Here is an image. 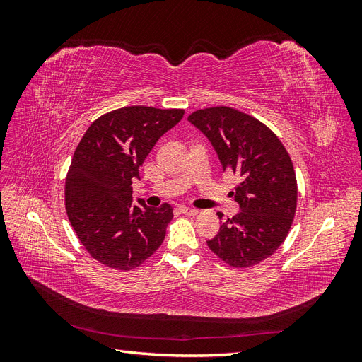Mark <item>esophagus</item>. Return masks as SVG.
<instances>
[{
	"label": "esophagus",
	"instance_id": "1",
	"mask_svg": "<svg viewBox=\"0 0 362 362\" xmlns=\"http://www.w3.org/2000/svg\"><path fill=\"white\" fill-rule=\"evenodd\" d=\"M178 210H180L181 213H184V214H189V216H194V214H198V210H196V208H192V206H185V205H180Z\"/></svg>",
	"mask_w": 362,
	"mask_h": 362
}]
</instances>
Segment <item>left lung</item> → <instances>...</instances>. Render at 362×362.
<instances>
[{
	"label": "left lung",
	"mask_w": 362,
	"mask_h": 362,
	"mask_svg": "<svg viewBox=\"0 0 362 362\" xmlns=\"http://www.w3.org/2000/svg\"><path fill=\"white\" fill-rule=\"evenodd\" d=\"M189 122L211 141L223 172L240 178L231 192L240 211L206 245L231 267L255 266L282 245L293 223L298 182L288 152L270 128L231 107L204 108Z\"/></svg>",
	"instance_id": "1"
}]
</instances>
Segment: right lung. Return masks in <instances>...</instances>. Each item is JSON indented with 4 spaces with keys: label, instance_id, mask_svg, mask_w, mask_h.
Returning a JSON list of instances; mask_svg holds the SVG:
<instances>
[{
    "label": "right lung",
    "instance_id": "1",
    "mask_svg": "<svg viewBox=\"0 0 362 362\" xmlns=\"http://www.w3.org/2000/svg\"><path fill=\"white\" fill-rule=\"evenodd\" d=\"M182 116L181 108H117L98 117L76 146L64 185L66 213L81 245L107 267L133 270L161 246L172 206L134 205L131 184Z\"/></svg>",
    "mask_w": 362,
    "mask_h": 362
}]
</instances>
